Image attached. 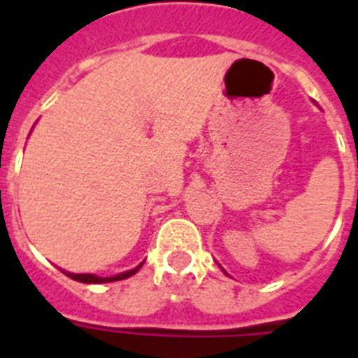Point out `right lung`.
<instances>
[{
  "mask_svg": "<svg viewBox=\"0 0 358 358\" xmlns=\"http://www.w3.org/2000/svg\"><path fill=\"white\" fill-rule=\"evenodd\" d=\"M141 266H143V264H139V266L134 267V269H129V271L119 273V275H115V277H96V275H92V273H69V271H63V273L66 275V277L78 280V282L102 284V282H115V280H124V278L131 277V275H135V273L139 271Z\"/></svg>",
  "mask_w": 358,
  "mask_h": 358,
  "instance_id": "obj_1",
  "label": "right lung"
}]
</instances>
